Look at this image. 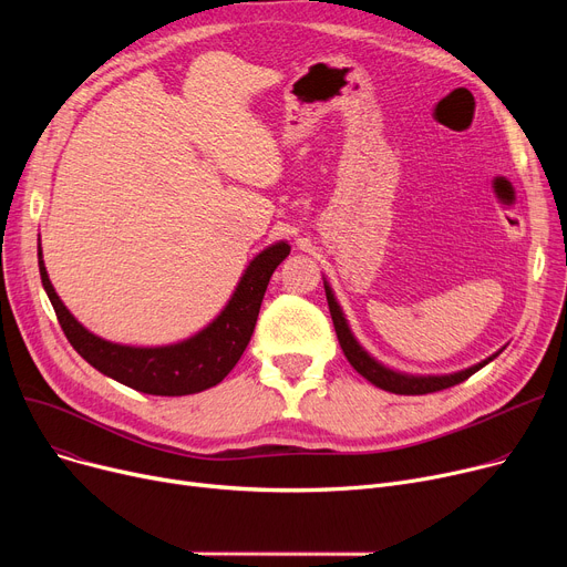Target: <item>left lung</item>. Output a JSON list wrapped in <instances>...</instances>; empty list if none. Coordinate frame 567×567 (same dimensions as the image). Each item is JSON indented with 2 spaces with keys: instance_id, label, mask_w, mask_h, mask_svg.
<instances>
[{
  "instance_id": "obj_1",
  "label": "left lung",
  "mask_w": 567,
  "mask_h": 567,
  "mask_svg": "<svg viewBox=\"0 0 567 567\" xmlns=\"http://www.w3.org/2000/svg\"><path fill=\"white\" fill-rule=\"evenodd\" d=\"M323 289H326V301H329V310H331V317H333V326H336V333H338V340H340V347L347 355V361L353 365V370L363 374L368 381H372L374 385H379V389L389 391V393H395V395H427V393H436V391H443V389H451V385H457L462 381H466L471 374L478 372L481 368H485L489 361L496 359V353L489 355V359H485L483 363L473 365V368H466L462 372H455V374H441V377H415V374H402V372H395L391 368L381 365L379 361H374L372 355L355 342L353 333L349 331V323L336 301V296L329 287V282L323 280Z\"/></svg>"
}]
</instances>
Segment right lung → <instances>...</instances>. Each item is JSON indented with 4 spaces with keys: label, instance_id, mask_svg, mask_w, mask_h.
I'll return each mask as SVG.
<instances>
[{
    "label": "right lung",
    "instance_id": "1",
    "mask_svg": "<svg viewBox=\"0 0 567 567\" xmlns=\"http://www.w3.org/2000/svg\"><path fill=\"white\" fill-rule=\"evenodd\" d=\"M287 255L289 246L285 241L261 250L238 280L225 310L197 336L167 347H128L89 333L56 296L45 271L41 244L39 271L59 326L89 365L140 393L178 398L212 389L231 372L252 338L268 280Z\"/></svg>",
    "mask_w": 567,
    "mask_h": 567
}]
</instances>
